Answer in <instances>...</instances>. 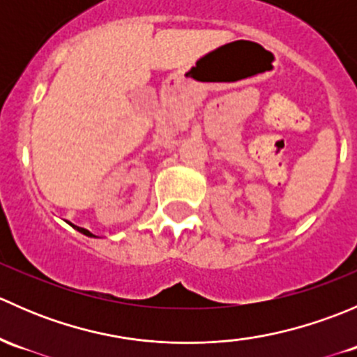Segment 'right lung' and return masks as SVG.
<instances>
[{"mask_svg": "<svg viewBox=\"0 0 357 357\" xmlns=\"http://www.w3.org/2000/svg\"><path fill=\"white\" fill-rule=\"evenodd\" d=\"M72 228H75V229H77V231H81L82 235H86V236H95V235H93V233H89L88 229H84V228H79V226H74V225H72Z\"/></svg>", "mask_w": 357, "mask_h": 357, "instance_id": "right-lung-1", "label": "right lung"}]
</instances>
